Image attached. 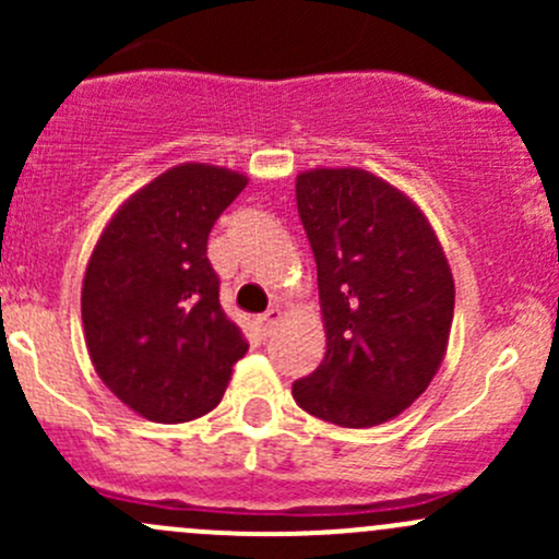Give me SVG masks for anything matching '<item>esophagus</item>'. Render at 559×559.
Returning a JSON list of instances; mask_svg holds the SVG:
<instances>
[{"instance_id": "obj_1", "label": "esophagus", "mask_w": 559, "mask_h": 559, "mask_svg": "<svg viewBox=\"0 0 559 559\" xmlns=\"http://www.w3.org/2000/svg\"><path fill=\"white\" fill-rule=\"evenodd\" d=\"M281 321H284V311H281V308H270L267 313H262L257 319V330H259V335H273L275 332V326L281 324Z\"/></svg>"}]
</instances>
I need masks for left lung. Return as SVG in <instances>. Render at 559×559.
Instances as JSON below:
<instances>
[{
  "instance_id": "8db88e82",
  "label": "left lung",
  "mask_w": 559,
  "mask_h": 559,
  "mask_svg": "<svg viewBox=\"0 0 559 559\" xmlns=\"http://www.w3.org/2000/svg\"><path fill=\"white\" fill-rule=\"evenodd\" d=\"M316 257L326 354L292 384L297 405L337 427L403 414L436 379L454 319V275L436 229L397 186L359 167L297 175Z\"/></svg>"
}]
</instances>
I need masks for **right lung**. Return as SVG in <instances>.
Masks as SVG:
<instances>
[{"label": "right lung", "instance_id": "right-lung-1", "mask_svg": "<svg viewBox=\"0 0 559 559\" xmlns=\"http://www.w3.org/2000/svg\"><path fill=\"white\" fill-rule=\"evenodd\" d=\"M246 183L227 167L175 165L127 197L94 246L81 289L88 357L143 419L205 416L246 357L207 262V235Z\"/></svg>", "mask_w": 559, "mask_h": 559}]
</instances>
